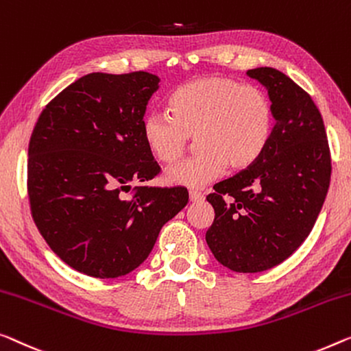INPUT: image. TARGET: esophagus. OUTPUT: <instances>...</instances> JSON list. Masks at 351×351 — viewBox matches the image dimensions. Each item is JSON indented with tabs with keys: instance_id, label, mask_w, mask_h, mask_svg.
<instances>
[{
	"instance_id": "esophagus-1",
	"label": "esophagus",
	"mask_w": 351,
	"mask_h": 351,
	"mask_svg": "<svg viewBox=\"0 0 351 351\" xmlns=\"http://www.w3.org/2000/svg\"><path fill=\"white\" fill-rule=\"evenodd\" d=\"M189 198H191V202H202V200H205V195H203L202 192H198V191H191L189 192Z\"/></svg>"
}]
</instances>
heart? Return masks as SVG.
<instances>
[{
	"label": "heart",
	"mask_w": 351,
	"mask_h": 351,
	"mask_svg": "<svg viewBox=\"0 0 351 351\" xmlns=\"http://www.w3.org/2000/svg\"><path fill=\"white\" fill-rule=\"evenodd\" d=\"M164 114L142 123L146 149L160 164H171L195 137L198 153L165 171L167 184L202 187L223 173L245 170L260 159L274 128L268 94L227 77H203L178 86Z\"/></svg>",
	"instance_id": "1"
}]
</instances>
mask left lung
I'll list each match as a JSON object with an SVG mask.
<instances>
[{
  "mask_svg": "<svg viewBox=\"0 0 351 351\" xmlns=\"http://www.w3.org/2000/svg\"><path fill=\"white\" fill-rule=\"evenodd\" d=\"M247 75L268 91L276 124L260 159L217 182L206 197L214 208L206 243L226 268L260 273L289 258L309 237L328 193L331 156L309 94L273 67Z\"/></svg>",
  "mask_w": 351,
  "mask_h": 351,
  "instance_id": "1",
  "label": "left lung"
}]
</instances>
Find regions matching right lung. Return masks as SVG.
<instances>
[{"label":"right lung","instance_id":"add662e5","mask_svg":"<svg viewBox=\"0 0 351 351\" xmlns=\"http://www.w3.org/2000/svg\"><path fill=\"white\" fill-rule=\"evenodd\" d=\"M149 72H91L42 110L28 146V195L36 227L58 257L99 279L138 268L160 228L189 202L184 187L132 182L159 173L142 138Z\"/></svg>","mask_w":351,"mask_h":351}]
</instances>
